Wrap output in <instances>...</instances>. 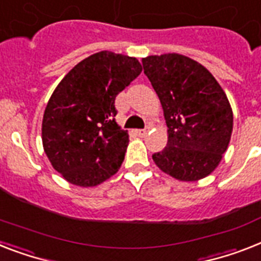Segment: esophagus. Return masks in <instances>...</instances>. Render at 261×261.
Returning a JSON list of instances; mask_svg holds the SVG:
<instances>
[{"label":"esophagus","instance_id":"esophagus-1","mask_svg":"<svg viewBox=\"0 0 261 261\" xmlns=\"http://www.w3.org/2000/svg\"><path fill=\"white\" fill-rule=\"evenodd\" d=\"M137 134L139 135V137H146L147 135V130H137Z\"/></svg>","mask_w":261,"mask_h":261}]
</instances>
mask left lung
I'll return each instance as SVG.
<instances>
[{"instance_id": "1", "label": "left lung", "mask_w": 261, "mask_h": 261, "mask_svg": "<svg viewBox=\"0 0 261 261\" xmlns=\"http://www.w3.org/2000/svg\"><path fill=\"white\" fill-rule=\"evenodd\" d=\"M142 64L167 124V146L152 160L179 181L205 178L219 166L232 135L225 92L204 65L184 55L147 56Z\"/></svg>"}]
</instances>
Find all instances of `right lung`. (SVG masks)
<instances>
[{
  "label": "right lung",
  "mask_w": 261,
  "mask_h": 261,
  "mask_svg": "<svg viewBox=\"0 0 261 261\" xmlns=\"http://www.w3.org/2000/svg\"><path fill=\"white\" fill-rule=\"evenodd\" d=\"M141 72L135 57L101 50L59 83L44 111L41 135L48 160L67 181L90 188L119 170L128 134L115 122V97Z\"/></svg>",
  "instance_id": "add662e5"
}]
</instances>
